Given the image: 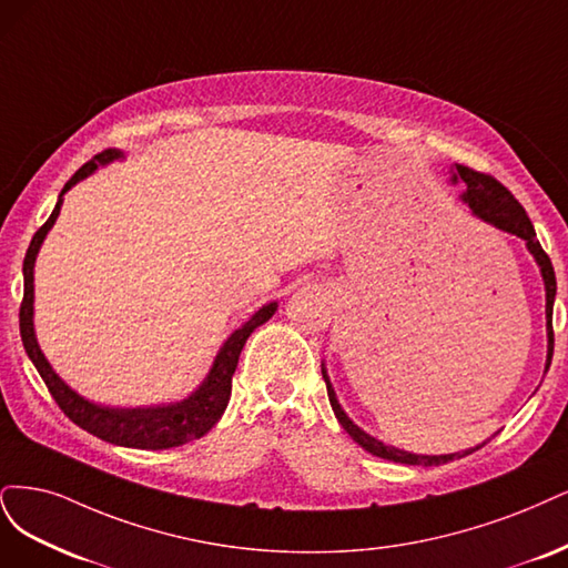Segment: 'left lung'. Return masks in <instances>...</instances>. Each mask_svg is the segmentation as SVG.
<instances>
[{
    "label": "left lung",
    "mask_w": 568,
    "mask_h": 568,
    "mask_svg": "<svg viewBox=\"0 0 568 568\" xmlns=\"http://www.w3.org/2000/svg\"><path fill=\"white\" fill-rule=\"evenodd\" d=\"M457 176L465 181V193L463 200L469 205V210L477 214L479 219H484L486 224H493L500 231L507 233H515L519 235L521 241H526V247L534 254L540 271H542V281H545V292H547V306H545V314H547V365L545 368H550L552 363V352H555V331H552V306H555V295H557V281H555V268L550 257H547V252L540 247L538 237H536V229L530 224V219L526 214V210L521 207L519 200L511 195L496 176L477 172L471 168H465V164H455ZM457 176H453V181H457ZM323 379H325V387H327V398H331V406L335 410V417L339 419V425L346 429L354 442L365 448L368 453L382 457V460H392V463H404V465H423V467H434V465H446L450 460H460V457L474 453L477 448H469L465 453H450V455H413L406 450H398L394 446H384L377 438H373L371 434H365L363 429H358L346 413L339 408L335 392L331 387V379L325 375L323 368Z\"/></svg>",
    "instance_id": "1"
}]
</instances>
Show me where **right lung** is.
Listing matches in <instances>:
<instances>
[{"label":"right lung","mask_w":568,"mask_h":568,"mask_svg":"<svg viewBox=\"0 0 568 568\" xmlns=\"http://www.w3.org/2000/svg\"><path fill=\"white\" fill-rule=\"evenodd\" d=\"M122 153L118 149H108L101 151L99 155L84 162L82 168L68 179V184L63 186L59 203L53 207L51 216L38 229V233L32 235L30 247L26 252L23 260V302L21 311H18V321H21V339L26 346V354L34 363V368L42 375L49 394L57 400L59 408L84 432L94 434L108 444H118L126 448H145V450H162V448H174L181 444H189L193 438L205 436L216 423L219 417L224 415L229 398H231V382L233 373L237 368V358H241L243 346L247 337L252 335L254 327H260L266 323L273 311H276V302H271L262 306L257 314H254L243 327L224 342L222 352L216 354L212 371L207 379L200 384V387L181 400V404L174 406H162V408H134V410H120V408H103L97 404H89L82 396L72 392L68 384L51 371V365L47 363L44 354L40 352L38 339H34L32 331V268H34V257H38L40 245L44 241L47 231L57 222V216L61 212L63 203V193L75 186L80 179L89 176L94 172L99 164L111 162L120 158Z\"/></svg>","instance_id":"obj_1"}]
</instances>
